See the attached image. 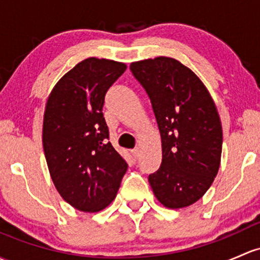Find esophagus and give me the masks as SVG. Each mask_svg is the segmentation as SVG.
I'll return each mask as SVG.
<instances>
[{"mask_svg":"<svg viewBox=\"0 0 260 260\" xmlns=\"http://www.w3.org/2000/svg\"><path fill=\"white\" fill-rule=\"evenodd\" d=\"M131 153H132V155H133V158H135V159H138V158H139V149L138 148L132 149Z\"/></svg>","mask_w":260,"mask_h":260,"instance_id":"1","label":"esophagus"}]
</instances>
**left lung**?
Returning a JSON list of instances; mask_svg holds the SVG:
<instances>
[{
    "instance_id": "left-lung-1",
    "label": "left lung",
    "mask_w": 260,
    "mask_h": 260,
    "mask_svg": "<svg viewBox=\"0 0 260 260\" xmlns=\"http://www.w3.org/2000/svg\"><path fill=\"white\" fill-rule=\"evenodd\" d=\"M151 98L162 141V163L148 177L160 204L179 209L206 194L217 176L223 131L217 106L201 78L169 57L132 62Z\"/></svg>"
}]
</instances>
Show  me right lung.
I'll return each mask as SVG.
<instances>
[{"label": "right lung", "instance_id": "obj_1", "mask_svg": "<svg viewBox=\"0 0 260 260\" xmlns=\"http://www.w3.org/2000/svg\"><path fill=\"white\" fill-rule=\"evenodd\" d=\"M125 68L123 62L89 57L62 76L46 102L42 142L52 182L81 212L108 207L128 168L107 141L102 113L108 88Z\"/></svg>", "mask_w": 260, "mask_h": 260}]
</instances>
